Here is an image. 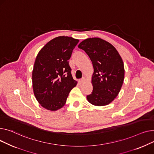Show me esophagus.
Listing matches in <instances>:
<instances>
[{
  "label": "esophagus",
  "mask_w": 154,
  "mask_h": 154,
  "mask_svg": "<svg viewBox=\"0 0 154 154\" xmlns=\"http://www.w3.org/2000/svg\"><path fill=\"white\" fill-rule=\"evenodd\" d=\"M85 78H81V79H80L79 80V83L80 84H82V83H83L85 82Z\"/></svg>",
  "instance_id": "34e87169"
}]
</instances>
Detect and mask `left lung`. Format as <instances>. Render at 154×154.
<instances>
[{"instance_id": "8db88e82", "label": "left lung", "mask_w": 154, "mask_h": 154, "mask_svg": "<svg viewBox=\"0 0 154 154\" xmlns=\"http://www.w3.org/2000/svg\"><path fill=\"white\" fill-rule=\"evenodd\" d=\"M78 48L83 50L92 61L93 91L86 96L94 106L111 103L118 95L124 79L122 60L112 45L99 38H87Z\"/></svg>"}]
</instances>
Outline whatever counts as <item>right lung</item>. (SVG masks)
<instances>
[{"mask_svg": "<svg viewBox=\"0 0 154 154\" xmlns=\"http://www.w3.org/2000/svg\"><path fill=\"white\" fill-rule=\"evenodd\" d=\"M78 42L72 37L55 38L45 45L36 58L32 72L33 92L45 109L56 111L61 108L77 84L68 60Z\"/></svg>", "mask_w": 154, "mask_h": 154, "instance_id": "right-lung-1", "label": "right lung"}]
</instances>
